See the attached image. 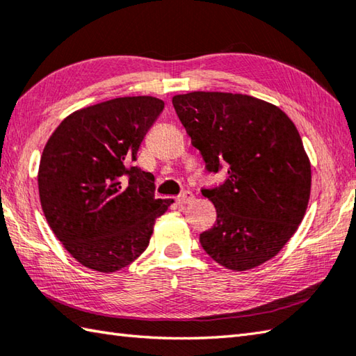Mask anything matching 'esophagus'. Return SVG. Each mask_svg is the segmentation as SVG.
<instances>
[{"mask_svg":"<svg viewBox=\"0 0 356 356\" xmlns=\"http://www.w3.org/2000/svg\"><path fill=\"white\" fill-rule=\"evenodd\" d=\"M193 200H194V196H193L191 191H184L182 194H180V196L176 197V202H177L179 205H186V204H190V202H193Z\"/></svg>","mask_w":356,"mask_h":356,"instance_id":"esophagus-1","label":"esophagus"}]
</instances>
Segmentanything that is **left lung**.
<instances>
[{
  "label": "left lung",
  "instance_id": "obj_1",
  "mask_svg": "<svg viewBox=\"0 0 356 356\" xmlns=\"http://www.w3.org/2000/svg\"><path fill=\"white\" fill-rule=\"evenodd\" d=\"M172 106L207 171L228 170L224 184L202 190L218 213L202 248L229 270L261 266L295 234L309 205L310 160L295 123L243 94L197 90L174 95Z\"/></svg>",
  "mask_w": 356,
  "mask_h": 356
}]
</instances>
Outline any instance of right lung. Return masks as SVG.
<instances>
[{"instance_id":"1","label":"right lung","mask_w":356,"mask_h":356,"mask_svg":"<svg viewBox=\"0 0 356 356\" xmlns=\"http://www.w3.org/2000/svg\"><path fill=\"white\" fill-rule=\"evenodd\" d=\"M156 97H120L75 111L49 138L38 170L49 227L81 266L113 273L148 247L172 204L156 199L154 176L134 166L163 111Z\"/></svg>"}]
</instances>
